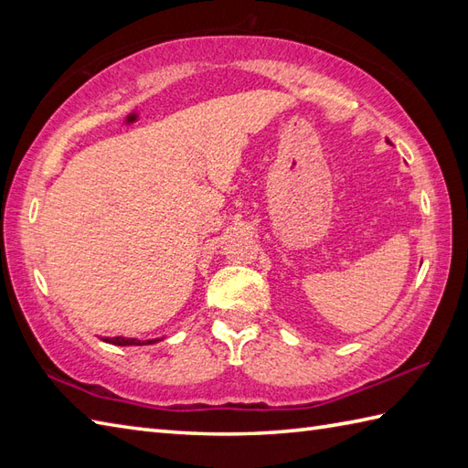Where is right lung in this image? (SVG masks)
I'll use <instances>...</instances> for the list:
<instances>
[{
    "label": "right lung",
    "instance_id": "add662e5",
    "mask_svg": "<svg viewBox=\"0 0 468 468\" xmlns=\"http://www.w3.org/2000/svg\"><path fill=\"white\" fill-rule=\"evenodd\" d=\"M106 344H114V346H151L161 342L163 337H154V340H136V337H122V335H116V337H102Z\"/></svg>",
    "mask_w": 468,
    "mask_h": 468
}]
</instances>
